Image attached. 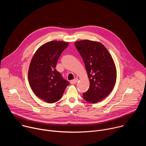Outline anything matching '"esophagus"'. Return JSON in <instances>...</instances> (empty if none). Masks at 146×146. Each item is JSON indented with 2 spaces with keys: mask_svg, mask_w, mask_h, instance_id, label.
Returning a JSON list of instances; mask_svg holds the SVG:
<instances>
[{
  "mask_svg": "<svg viewBox=\"0 0 146 146\" xmlns=\"http://www.w3.org/2000/svg\"><path fill=\"white\" fill-rule=\"evenodd\" d=\"M77 81H78V78H74V80L70 81V84H76Z\"/></svg>",
  "mask_w": 146,
  "mask_h": 146,
  "instance_id": "obj_1",
  "label": "esophagus"
}]
</instances>
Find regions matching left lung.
<instances>
[{
    "instance_id": "1",
    "label": "left lung",
    "mask_w": 146,
    "mask_h": 146,
    "mask_svg": "<svg viewBox=\"0 0 146 146\" xmlns=\"http://www.w3.org/2000/svg\"><path fill=\"white\" fill-rule=\"evenodd\" d=\"M75 46L85 64L90 86L83 98L96 103L105 98L113 89L117 77L114 60L107 48L98 41H76Z\"/></svg>"
}]
</instances>
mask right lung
I'll return each instance as SVG.
<instances>
[{
  "instance_id": "add662e5",
  "label": "right lung",
  "mask_w": 146,
  "mask_h": 146,
  "mask_svg": "<svg viewBox=\"0 0 146 146\" xmlns=\"http://www.w3.org/2000/svg\"><path fill=\"white\" fill-rule=\"evenodd\" d=\"M68 45L64 41H49L38 48L31 60L28 70L30 86L37 97L47 103L58 101L69 84L55 69L61 53Z\"/></svg>"
}]
</instances>
